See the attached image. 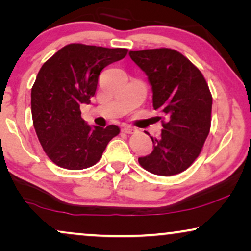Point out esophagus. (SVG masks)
Here are the masks:
<instances>
[{"instance_id": "1", "label": "esophagus", "mask_w": 251, "mask_h": 251, "mask_svg": "<svg viewBox=\"0 0 251 251\" xmlns=\"http://www.w3.org/2000/svg\"><path fill=\"white\" fill-rule=\"evenodd\" d=\"M122 131L125 132V133H128V135H131V133H133V132L136 131V129L133 128V126H131L126 125V126H122Z\"/></svg>"}]
</instances>
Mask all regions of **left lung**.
I'll return each instance as SVG.
<instances>
[{
	"instance_id": "8db88e82",
	"label": "left lung",
	"mask_w": 251,
	"mask_h": 251,
	"mask_svg": "<svg viewBox=\"0 0 251 251\" xmlns=\"http://www.w3.org/2000/svg\"><path fill=\"white\" fill-rule=\"evenodd\" d=\"M130 58L145 72L159 111L162 132L151 137L153 152L139 157L144 169L160 176L186 170L200 155L210 131L212 96L200 70L176 50L160 48L130 51Z\"/></svg>"
}]
</instances>
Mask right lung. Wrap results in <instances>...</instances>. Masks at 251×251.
<instances>
[{"mask_svg": "<svg viewBox=\"0 0 251 251\" xmlns=\"http://www.w3.org/2000/svg\"><path fill=\"white\" fill-rule=\"evenodd\" d=\"M128 49L67 44L41 67L30 94L32 118L41 146L58 167L81 170L100 160L120 133L118 126L91 128L81 118L80 105L96 94L107 65L121 60Z\"/></svg>", "mask_w": 251, "mask_h": 251, "instance_id": "1", "label": "right lung"}]
</instances>
